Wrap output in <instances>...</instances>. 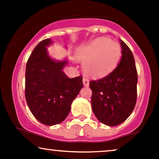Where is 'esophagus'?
Listing matches in <instances>:
<instances>
[{"instance_id":"1","label":"esophagus","mask_w":159,"mask_h":159,"mask_svg":"<svg viewBox=\"0 0 159 159\" xmlns=\"http://www.w3.org/2000/svg\"><path fill=\"white\" fill-rule=\"evenodd\" d=\"M83 85H85V86H89V80L86 79V78H85V77L83 78Z\"/></svg>"}]
</instances>
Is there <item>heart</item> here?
Masks as SVG:
<instances>
[{
	"label": "heart",
	"mask_w": 159,
	"mask_h": 159,
	"mask_svg": "<svg viewBox=\"0 0 159 159\" xmlns=\"http://www.w3.org/2000/svg\"><path fill=\"white\" fill-rule=\"evenodd\" d=\"M78 59L83 63V70L88 75L101 78L109 75L116 68L121 56L118 43L107 37H99L76 52Z\"/></svg>",
	"instance_id": "b5f03b06"
}]
</instances>
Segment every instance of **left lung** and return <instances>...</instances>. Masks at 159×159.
<instances>
[{"instance_id": "obj_1", "label": "left lung", "mask_w": 159, "mask_h": 159, "mask_svg": "<svg viewBox=\"0 0 159 159\" xmlns=\"http://www.w3.org/2000/svg\"><path fill=\"white\" fill-rule=\"evenodd\" d=\"M122 57L111 74L96 81H90L91 106L98 120L115 126L131 115L137 100L138 74L135 59L126 43L120 40Z\"/></svg>"}]
</instances>
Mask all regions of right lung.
<instances>
[{
  "mask_svg": "<svg viewBox=\"0 0 159 159\" xmlns=\"http://www.w3.org/2000/svg\"><path fill=\"white\" fill-rule=\"evenodd\" d=\"M47 39L37 44L28 59L25 73V98L32 114L39 122L53 126L62 122L70 111L73 100L83 86V76L70 79L63 72L68 59L55 60Z\"/></svg>",
  "mask_w": 159,
  "mask_h": 159,
  "instance_id": "add662e5",
  "label": "right lung"
}]
</instances>
